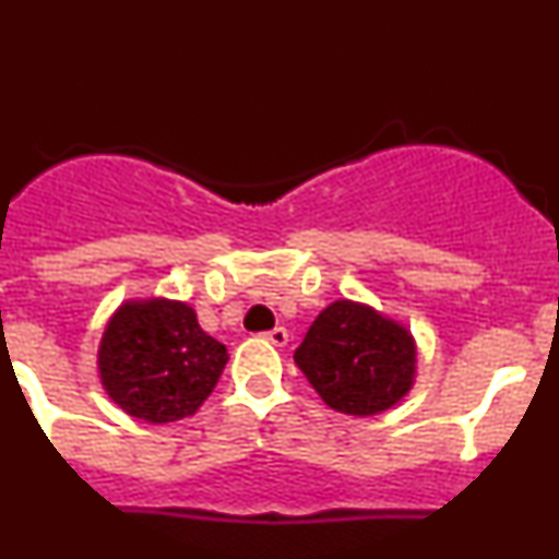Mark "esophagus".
<instances>
[{
  "mask_svg": "<svg viewBox=\"0 0 559 559\" xmlns=\"http://www.w3.org/2000/svg\"><path fill=\"white\" fill-rule=\"evenodd\" d=\"M264 340H267V343H273L275 348H284V345L289 343V332H286V326H275V329H270V332H264Z\"/></svg>",
  "mask_w": 559,
  "mask_h": 559,
  "instance_id": "esophagus-1",
  "label": "esophagus"
}]
</instances>
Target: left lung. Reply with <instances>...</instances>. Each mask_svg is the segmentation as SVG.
Here are the masks:
<instances>
[{"mask_svg":"<svg viewBox=\"0 0 559 559\" xmlns=\"http://www.w3.org/2000/svg\"><path fill=\"white\" fill-rule=\"evenodd\" d=\"M297 367L334 413L380 415L418 374V345L399 321L354 299H334L295 350Z\"/></svg>","mask_w":559,"mask_h":559,"instance_id":"obj_1","label":"left lung"}]
</instances>
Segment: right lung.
<instances>
[{
	"label": "right lung",
	"instance_id": "obj_1",
	"mask_svg": "<svg viewBox=\"0 0 559 559\" xmlns=\"http://www.w3.org/2000/svg\"><path fill=\"white\" fill-rule=\"evenodd\" d=\"M227 358L225 345L203 332L181 299H126L102 334L98 378L131 418L174 423L198 413Z\"/></svg>",
	"mask_w": 559,
	"mask_h": 559
}]
</instances>
